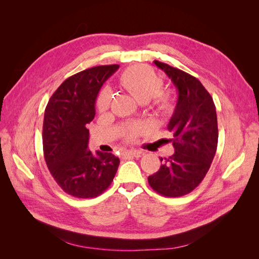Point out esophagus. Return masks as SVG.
I'll return each instance as SVG.
<instances>
[{
  "label": "esophagus",
  "instance_id": "34e87169",
  "mask_svg": "<svg viewBox=\"0 0 259 259\" xmlns=\"http://www.w3.org/2000/svg\"><path fill=\"white\" fill-rule=\"evenodd\" d=\"M125 154L131 155V156H134V158H140V156L144 154V152L140 151V150H130L127 152H125Z\"/></svg>",
  "mask_w": 259,
  "mask_h": 259
}]
</instances>
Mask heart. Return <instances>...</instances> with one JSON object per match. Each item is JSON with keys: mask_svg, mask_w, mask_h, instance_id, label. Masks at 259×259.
I'll use <instances>...</instances> for the list:
<instances>
[{"mask_svg": "<svg viewBox=\"0 0 259 259\" xmlns=\"http://www.w3.org/2000/svg\"><path fill=\"white\" fill-rule=\"evenodd\" d=\"M119 84L140 104H148L152 98L158 96L163 89V81L151 69L144 66H135L125 70L119 77ZM110 92L105 90L99 94L96 106L99 111H105L110 106ZM156 105L162 114H169L174 110L173 100L166 95L161 96ZM140 131V126H132L127 136L134 138Z\"/></svg>", "mask_w": 259, "mask_h": 259, "instance_id": "obj_1", "label": "heart"}]
</instances>
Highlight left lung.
Listing matches in <instances>:
<instances>
[{
    "instance_id": "obj_1",
    "label": "left lung",
    "mask_w": 259,
    "mask_h": 259,
    "mask_svg": "<svg viewBox=\"0 0 259 259\" xmlns=\"http://www.w3.org/2000/svg\"><path fill=\"white\" fill-rule=\"evenodd\" d=\"M154 64L173 82L178 99L167 125L175 153L160 159V169L148 183L164 197H183L200 185L213 162L218 143L216 108L197 77L158 60Z\"/></svg>"
}]
</instances>
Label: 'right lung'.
<instances>
[{
    "label": "right lung",
    "instance_id": "right-lung-1",
    "mask_svg": "<svg viewBox=\"0 0 259 259\" xmlns=\"http://www.w3.org/2000/svg\"><path fill=\"white\" fill-rule=\"evenodd\" d=\"M117 69V65L98 66L68 77L45 108L44 159L55 182L72 197H98L111 185L119 167V158L110 152L93 155L86 128L95 116L100 88Z\"/></svg>",
    "mask_w": 259,
    "mask_h": 259
}]
</instances>
